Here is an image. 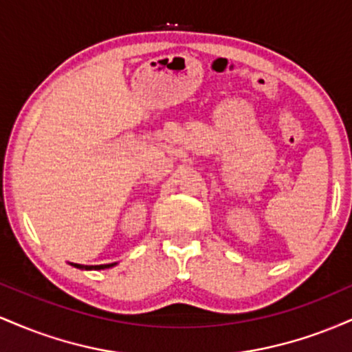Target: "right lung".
<instances>
[{"mask_svg":"<svg viewBox=\"0 0 352 352\" xmlns=\"http://www.w3.org/2000/svg\"><path fill=\"white\" fill-rule=\"evenodd\" d=\"M74 268H79V270H106V268H111V266H114L116 263H109V265H96V266H84V265H78V263H71Z\"/></svg>","mask_w":352,"mask_h":352,"instance_id":"add662e5","label":"right lung"}]
</instances>
